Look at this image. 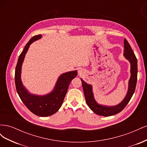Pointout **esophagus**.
Here are the masks:
<instances>
[{"label": "esophagus", "mask_w": 147, "mask_h": 147, "mask_svg": "<svg viewBox=\"0 0 147 147\" xmlns=\"http://www.w3.org/2000/svg\"><path fill=\"white\" fill-rule=\"evenodd\" d=\"M83 70L80 69V70H78V74H79V75H82V74H83Z\"/></svg>", "instance_id": "esophagus-1"}]
</instances>
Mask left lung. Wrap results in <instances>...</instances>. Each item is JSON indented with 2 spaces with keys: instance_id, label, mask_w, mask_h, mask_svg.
Masks as SVG:
<instances>
[{
  "instance_id": "8db88e82",
  "label": "left lung",
  "mask_w": 147,
  "mask_h": 147,
  "mask_svg": "<svg viewBox=\"0 0 147 147\" xmlns=\"http://www.w3.org/2000/svg\"><path fill=\"white\" fill-rule=\"evenodd\" d=\"M124 47L123 56L129 62L131 65V77L128 82V89L126 96L120 103L113 106L104 105L97 103L94 99L92 86L90 84L86 83L81 78L86 103L91 110L97 115L104 117H109L121 112L129 102L134 93L137 79V60L129 43L126 38H124Z\"/></svg>"
}]
</instances>
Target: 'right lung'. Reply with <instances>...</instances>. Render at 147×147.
Segmentation results:
<instances>
[{
  "label": "right lung",
  "mask_w": 147,
  "mask_h": 147,
  "mask_svg": "<svg viewBox=\"0 0 147 147\" xmlns=\"http://www.w3.org/2000/svg\"><path fill=\"white\" fill-rule=\"evenodd\" d=\"M42 37V35H35L31 38L26 45L18 60L15 69V81L18 94L27 108L37 116L45 117L55 113L60 109L70 82L77 75V70L62 74L57 78L53 90L48 94L37 95L29 92L23 85L21 80L22 65L30 45L33 42L40 39Z\"/></svg>",
  "instance_id": "add662e5"
}]
</instances>
